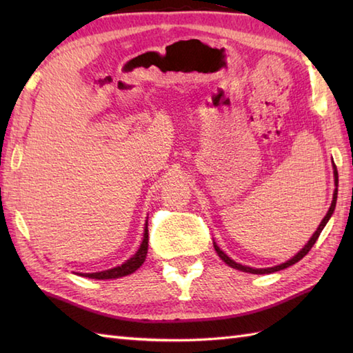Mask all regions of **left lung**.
I'll list each match as a JSON object with an SVG mask.
<instances>
[{"mask_svg":"<svg viewBox=\"0 0 353 353\" xmlns=\"http://www.w3.org/2000/svg\"><path fill=\"white\" fill-rule=\"evenodd\" d=\"M334 167V183H335V190H334V197H332V203H331V208H329V211H327V214L325 215V219L321 220V223L319 224V228H317V230L314 232L312 234V236L310 238V241L305 244V247L303 249L299 252L297 254H294V256H292L291 259H288V261H285V262H282V264H279V265H274V267H267V268H253V267H249V265H241V264H238V262H235L234 259H230L226 253H224L219 245H216V243H214V249H215V252L219 253V256L226 262V264L229 265V267H232V268H235V270H239V272H245V273H252V274H268V273H274V272H279V270H283V268H287V267H290V265H292V264H296V262H299L301 261L306 253H308L311 249H312V245L316 244V241L319 239V236H320V234H321V230L325 229V226H326V223L329 221V219H331L332 216V214H334V211H335V205H336V194H339V171H336V167H335V163L332 165Z\"/></svg>","mask_w":353,"mask_h":353,"instance_id":"8db88e82","label":"left lung"}]
</instances>
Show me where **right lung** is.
Instances as JSON below:
<instances>
[{
  "instance_id": "right-lung-1",
  "label": "right lung",
  "mask_w": 353,
  "mask_h": 353,
  "mask_svg": "<svg viewBox=\"0 0 353 353\" xmlns=\"http://www.w3.org/2000/svg\"><path fill=\"white\" fill-rule=\"evenodd\" d=\"M147 250H148V221H145V228H144V238H142V243L139 245L138 252L133 254L130 259H127L124 264L104 270V272H97V273H80V276L89 277V279H117V277H123L127 274H132L133 272L144 264V261L147 258Z\"/></svg>"
}]
</instances>
